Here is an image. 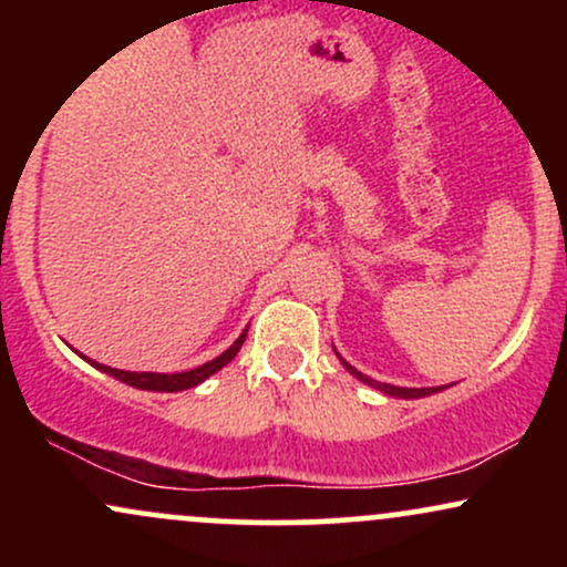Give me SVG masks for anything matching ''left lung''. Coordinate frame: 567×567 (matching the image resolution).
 <instances>
[{"instance_id": "left-lung-1", "label": "left lung", "mask_w": 567, "mask_h": 567, "mask_svg": "<svg viewBox=\"0 0 567 567\" xmlns=\"http://www.w3.org/2000/svg\"><path fill=\"white\" fill-rule=\"evenodd\" d=\"M336 349V347H333ZM338 354V351H336ZM338 360H341V365L349 370L351 375H354L357 381H362V383H368V386H373V389H379L381 394H389V396H400V400H419V396H429V394H437V392H442V389H447V386H424V389H408V386H392V383H381V381H373L370 379V375H365V373H360V370L357 368H351L347 360H343L341 354H338Z\"/></svg>"}]
</instances>
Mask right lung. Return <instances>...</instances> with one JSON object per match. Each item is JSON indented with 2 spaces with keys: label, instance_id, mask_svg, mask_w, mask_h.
<instances>
[{
  "label": "right lung",
  "instance_id": "add662e5",
  "mask_svg": "<svg viewBox=\"0 0 567 567\" xmlns=\"http://www.w3.org/2000/svg\"><path fill=\"white\" fill-rule=\"evenodd\" d=\"M245 336H247V328L243 330V333H239L237 341H234L231 347L224 351V354H218L216 360L205 362V365H199V368L184 370V373H135V370H116V368L101 365V362L87 360V357H84V360H87L90 365H95L97 370H101V373L112 375V379L127 383V386L143 389V392H184V389L197 386V383L210 379L213 373H218V370L224 365H229L234 357H237V351L243 349Z\"/></svg>",
  "mask_w": 567,
  "mask_h": 567
}]
</instances>
